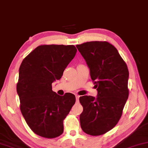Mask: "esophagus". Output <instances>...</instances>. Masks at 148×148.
<instances>
[{
  "instance_id": "1",
  "label": "esophagus",
  "mask_w": 148,
  "mask_h": 148,
  "mask_svg": "<svg viewBox=\"0 0 148 148\" xmlns=\"http://www.w3.org/2000/svg\"><path fill=\"white\" fill-rule=\"evenodd\" d=\"M78 99H79V96H78V95H76V101H78Z\"/></svg>"
}]
</instances>
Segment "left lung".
<instances>
[{
    "instance_id": "1",
    "label": "left lung",
    "mask_w": 148,
    "mask_h": 148,
    "mask_svg": "<svg viewBox=\"0 0 148 148\" xmlns=\"http://www.w3.org/2000/svg\"><path fill=\"white\" fill-rule=\"evenodd\" d=\"M86 61L97 95L80 97V127L88 135L106 133L116 125L129 97L127 66L113 45L91 41L76 45Z\"/></svg>"
}]
</instances>
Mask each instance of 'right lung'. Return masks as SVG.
<instances>
[{"label": "right lung", "instance_id": "obj_1", "mask_svg": "<svg viewBox=\"0 0 148 148\" xmlns=\"http://www.w3.org/2000/svg\"><path fill=\"white\" fill-rule=\"evenodd\" d=\"M76 51L74 45H40L21 62L17 84L20 110L36 135L55 138L64 131L63 121L76 97L70 92L59 95L53 91L52 83L62 78Z\"/></svg>", "mask_w": 148, "mask_h": 148}]
</instances>
